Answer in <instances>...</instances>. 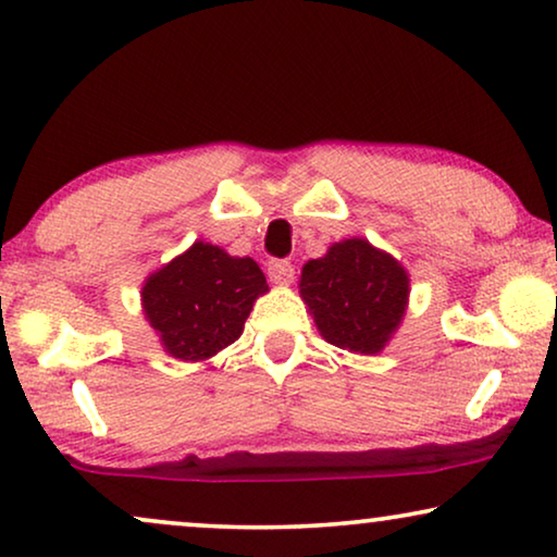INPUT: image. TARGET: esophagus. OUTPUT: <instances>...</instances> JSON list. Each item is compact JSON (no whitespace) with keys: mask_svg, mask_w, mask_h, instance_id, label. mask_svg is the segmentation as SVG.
Listing matches in <instances>:
<instances>
[{"mask_svg":"<svg viewBox=\"0 0 557 557\" xmlns=\"http://www.w3.org/2000/svg\"><path fill=\"white\" fill-rule=\"evenodd\" d=\"M296 276V269L292 261H286V258H273V261H269V278L273 281V284H292Z\"/></svg>","mask_w":557,"mask_h":557,"instance_id":"obj_1","label":"esophagus"}]
</instances>
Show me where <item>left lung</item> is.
<instances>
[{
    "label": "left lung",
    "mask_w": 557,
    "mask_h": 557,
    "mask_svg": "<svg viewBox=\"0 0 557 557\" xmlns=\"http://www.w3.org/2000/svg\"><path fill=\"white\" fill-rule=\"evenodd\" d=\"M299 288L322 337L349 352H380L406 314V271L360 238L334 243L304 265Z\"/></svg>",
    "instance_id": "8db88e82"
}]
</instances>
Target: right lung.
Here are the masks:
<instances>
[{
  "label": "right lung",
  "instance_id": "1",
  "mask_svg": "<svg viewBox=\"0 0 557 557\" xmlns=\"http://www.w3.org/2000/svg\"><path fill=\"white\" fill-rule=\"evenodd\" d=\"M269 292L253 258L195 243L144 286V314L177 360H208L240 337L258 296Z\"/></svg>",
  "mask_w": 557,
  "mask_h": 557
}]
</instances>
